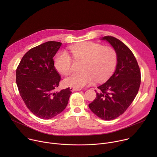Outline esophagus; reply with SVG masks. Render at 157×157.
Here are the masks:
<instances>
[{"label": "esophagus", "instance_id": "esophagus-1", "mask_svg": "<svg viewBox=\"0 0 157 157\" xmlns=\"http://www.w3.org/2000/svg\"><path fill=\"white\" fill-rule=\"evenodd\" d=\"M81 90V89H77V88H75V87H70V91L73 92V91H80Z\"/></svg>", "mask_w": 157, "mask_h": 157}]
</instances>
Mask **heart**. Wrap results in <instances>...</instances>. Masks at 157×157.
<instances>
[{
  "label": "heart",
  "mask_w": 157,
  "mask_h": 157,
  "mask_svg": "<svg viewBox=\"0 0 157 157\" xmlns=\"http://www.w3.org/2000/svg\"><path fill=\"white\" fill-rule=\"evenodd\" d=\"M75 59H83L82 72H75L66 77V86L80 89L92 83L94 79L101 82L113 73L117 64L116 50L110 47L90 41L79 43L70 47ZM57 71L63 75H68L72 70V59L68 53H58L55 60Z\"/></svg>",
  "instance_id": "obj_1"
}]
</instances>
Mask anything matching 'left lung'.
<instances>
[{
  "label": "left lung",
  "instance_id": "1",
  "mask_svg": "<svg viewBox=\"0 0 157 157\" xmlns=\"http://www.w3.org/2000/svg\"><path fill=\"white\" fill-rule=\"evenodd\" d=\"M101 40L107 41L116 50L117 65L114 74L98 87L99 91L89 107L101 119L110 121L122 115L135 99L141 75L136 58L124 43L111 36Z\"/></svg>",
  "mask_w": 157,
  "mask_h": 157
}]
</instances>
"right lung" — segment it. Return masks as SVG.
I'll return each instance as SVG.
<instances>
[{"label": "right lung", "instance_id": "obj_1", "mask_svg": "<svg viewBox=\"0 0 157 157\" xmlns=\"http://www.w3.org/2000/svg\"><path fill=\"white\" fill-rule=\"evenodd\" d=\"M58 41H47L30 49L21 58L16 70L20 96L36 116L50 119L60 114L72 93L69 87L55 92L61 78L53 57L61 47Z\"/></svg>", "mask_w": 157, "mask_h": 157}]
</instances>
